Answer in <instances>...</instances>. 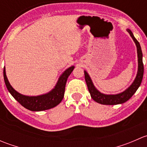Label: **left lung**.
<instances>
[{
    "label": "left lung",
    "mask_w": 147,
    "mask_h": 147,
    "mask_svg": "<svg viewBox=\"0 0 147 147\" xmlns=\"http://www.w3.org/2000/svg\"><path fill=\"white\" fill-rule=\"evenodd\" d=\"M127 30L129 33L130 36L132 38L133 40L134 41L136 46H137L138 57V71L137 76H136L135 80L132 82V84L122 92L117 94H105L101 93L96 89V87L93 84L90 75L84 70V78H85V81L87 83V87H88L89 92L90 93V95H91L92 98L94 101L97 102V103L106 105H115L124 103L132 97L133 94L136 92V91L142 83L144 75V65L143 61H142V56L143 55H142V49H141L140 44L138 42L137 40L134 38L132 32L129 29H127Z\"/></svg>",
    "instance_id": "1"
}]
</instances>
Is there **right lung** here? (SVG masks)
I'll list each match as a JSON object with an SVG mask.
<instances>
[{
	"label": "right lung",
	"mask_w": 147,
	"mask_h": 147,
	"mask_svg": "<svg viewBox=\"0 0 147 147\" xmlns=\"http://www.w3.org/2000/svg\"><path fill=\"white\" fill-rule=\"evenodd\" d=\"M75 67L71 66L60 75L55 87L46 94L38 96H26L20 94L12 87L7 78L5 69L4 67L3 77L5 85L11 95L22 106L26 109L34 112H39L55 107L61 102L64 97L65 84L68 77L73 71Z\"/></svg>",
	"instance_id": "1"
}]
</instances>
